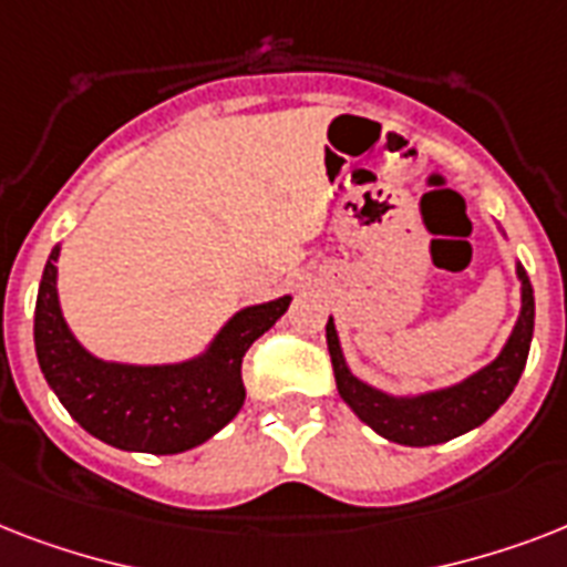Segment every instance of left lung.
Listing matches in <instances>:
<instances>
[{"label": "left lung", "mask_w": 567, "mask_h": 567, "mask_svg": "<svg viewBox=\"0 0 567 567\" xmlns=\"http://www.w3.org/2000/svg\"><path fill=\"white\" fill-rule=\"evenodd\" d=\"M515 276L520 282V311L501 353L471 377L458 379L453 385L421 391V394H391L355 377L341 350L336 320L329 318L327 344L341 400L377 435L394 444H405V447H432V444H444L476 430L509 400L527 364L529 344H533L536 300H533V285L520 261H515Z\"/></svg>", "instance_id": "1"}]
</instances>
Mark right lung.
Returning <instances> with one entry per match:
<instances>
[{
  "instance_id": "1",
  "label": "right lung",
  "mask_w": 567,
  "mask_h": 567,
  "mask_svg": "<svg viewBox=\"0 0 567 567\" xmlns=\"http://www.w3.org/2000/svg\"><path fill=\"white\" fill-rule=\"evenodd\" d=\"M58 258L49 252L34 306V350L43 379L93 439L128 453L173 456L203 444L240 412V362L291 306V293L247 306L190 359L132 364L100 359L73 336L58 297Z\"/></svg>"
}]
</instances>
